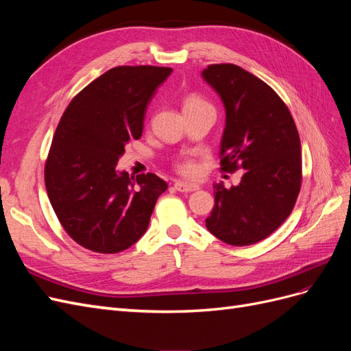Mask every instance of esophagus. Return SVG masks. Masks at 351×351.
Segmentation results:
<instances>
[{
    "instance_id": "esophagus-1",
    "label": "esophagus",
    "mask_w": 351,
    "mask_h": 351,
    "mask_svg": "<svg viewBox=\"0 0 351 351\" xmlns=\"http://www.w3.org/2000/svg\"><path fill=\"white\" fill-rule=\"evenodd\" d=\"M176 190L183 193H189V192H195V190H199V186L195 183H187V182H176L174 183Z\"/></svg>"
}]
</instances>
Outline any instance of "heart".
<instances>
[{
	"mask_svg": "<svg viewBox=\"0 0 351 351\" xmlns=\"http://www.w3.org/2000/svg\"><path fill=\"white\" fill-rule=\"evenodd\" d=\"M205 105H208V104L204 99H200L199 97H196V95H189V97L184 99L183 110L187 111V110L197 108V107H205ZM178 168H180V171H182L186 176H195L197 173V165L192 161H186L183 164H180Z\"/></svg>",
	"mask_w": 351,
	"mask_h": 351,
	"instance_id": "1",
	"label": "heart"
}]
</instances>
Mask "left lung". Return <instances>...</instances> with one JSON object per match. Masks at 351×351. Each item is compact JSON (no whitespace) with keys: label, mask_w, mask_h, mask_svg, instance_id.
Here are the masks:
<instances>
[{"label":"left lung","mask_w":351,"mask_h":351,"mask_svg":"<svg viewBox=\"0 0 351 351\" xmlns=\"http://www.w3.org/2000/svg\"><path fill=\"white\" fill-rule=\"evenodd\" d=\"M202 77L224 104L221 169L243 168L239 186L214 184L206 228L232 246L267 239L291 214L302 183V146L293 117L267 83L234 64H212Z\"/></svg>","instance_id":"1"}]
</instances>
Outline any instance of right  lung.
Returning <instances> with one entry per match:
<instances>
[{"instance_id":"add662e5","label":"right lung","mask_w":351,"mask_h":351,"mask_svg":"<svg viewBox=\"0 0 351 351\" xmlns=\"http://www.w3.org/2000/svg\"><path fill=\"white\" fill-rule=\"evenodd\" d=\"M173 69L121 66L104 73L62 114L45 165L48 197L67 234L84 249L119 253L149 226L167 183L117 168L125 145L141 139L145 114Z\"/></svg>"}]
</instances>
